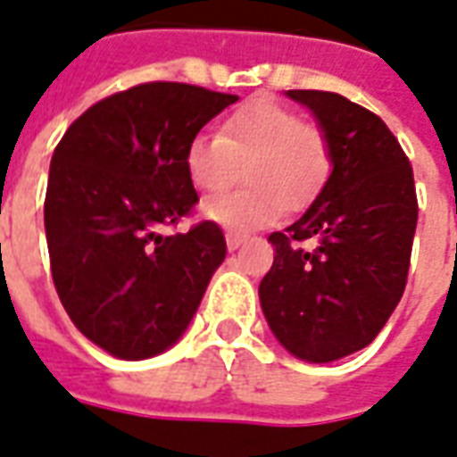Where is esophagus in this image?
Listing matches in <instances>:
<instances>
[{
	"mask_svg": "<svg viewBox=\"0 0 457 457\" xmlns=\"http://www.w3.org/2000/svg\"><path fill=\"white\" fill-rule=\"evenodd\" d=\"M245 241V234H238V231H226V245L228 251H236L238 245Z\"/></svg>",
	"mask_w": 457,
	"mask_h": 457,
	"instance_id": "obj_1",
	"label": "esophagus"
}]
</instances>
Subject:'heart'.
I'll list each match as a JSON object with an SVG mask.
<instances>
[{
  "mask_svg": "<svg viewBox=\"0 0 457 457\" xmlns=\"http://www.w3.org/2000/svg\"><path fill=\"white\" fill-rule=\"evenodd\" d=\"M245 164L248 189L209 196L206 219L231 231L273 223L283 204L297 209L325 184L332 164L327 135L303 122L290 108L255 98L234 110L216 135H196L184 150L187 174L199 189L221 192L238 179Z\"/></svg>",
  "mask_w": 457,
  "mask_h": 457,
  "instance_id": "obj_1",
  "label": "heart"
}]
</instances>
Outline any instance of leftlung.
Listing matches in <instances>:
<instances>
[{
	"label": "left lung",
	"instance_id": "8db88e82",
	"mask_svg": "<svg viewBox=\"0 0 457 457\" xmlns=\"http://www.w3.org/2000/svg\"><path fill=\"white\" fill-rule=\"evenodd\" d=\"M312 110L329 142L332 174L286 231L258 287L280 345L307 361L367 347L399 305L419 221L413 170L377 112L339 93L287 90ZM318 238L312 252L302 248Z\"/></svg>",
	"mask_w": 457,
	"mask_h": 457
}]
</instances>
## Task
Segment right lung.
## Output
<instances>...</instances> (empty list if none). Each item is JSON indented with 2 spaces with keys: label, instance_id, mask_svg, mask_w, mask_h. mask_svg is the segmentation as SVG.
I'll return each mask as SVG.
<instances>
[{
  "label": "right lung",
  "instance_id": "right-lung-1",
  "mask_svg": "<svg viewBox=\"0 0 457 457\" xmlns=\"http://www.w3.org/2000/svg\"><path fill=\"white\" fill-rule=\"evenodd\" d=\"M236 96L152 80L71 122L54 150L44 223L54 286L80 332L120 359L182 337L226 258L219 223L162 236L199 202L184 150Z\"/></svg>",
  "mask_w": 457,
  "mask_h": 457
}]
</instances>
